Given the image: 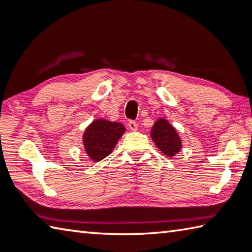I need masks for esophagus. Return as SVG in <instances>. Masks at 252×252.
<instances>
[{
	"instance_id": "34e87169",
	"label": "esophagus",
	"mask_w": 252,
	"mask_h": 252,
	"mask_svg": "<svg viewBox=\"0 0 252 252\" xmlns=\"http://www.w3.org/2000/svg\"><path fill=\"white\" fill-rule=\"evenodd\" d=\"M129 127H130V130H132V131H135L136 129H138V123H136L135 121H129Z\"/></svg>"
}]
</instances>
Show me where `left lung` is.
I'll use <instances>...</instances> for the list:
<instances>
[{"instance_id": "obj_1", "label": "left lung", "mask_w": 252, "mask_h": 252, "mask_svg": "<svg viewBox=\"0 0 252 252\" xmlns=\"http://www.w3.org/2000/svg\"><path fill=\"white\" fill-rule=\"evenodd\" d=\"M151 138L156 146L165 156L172 157L180 151L181 140L177 131L164 119H159L152 126Z\"/></svg>"}]
</instances>
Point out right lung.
Returning a JSON list of instances; mask_svg holds the SVG:
<instances>
[{"label":"right lung","instance_id":"right-lung-1","mask_svg":"<svg viewBox=\"0 0 252 252\" xmlns=\"http://www.w3.org/2000/svg\"><path fill=\"white\" fill-rule=\"evenodd\" d=\"M125 130V126L119 122L103 119L93 121L83 134V144L88 156L94 161L104 159L112 152Z\"/></svg>","mask_w":252,"mask_h":252}]
</instances>
